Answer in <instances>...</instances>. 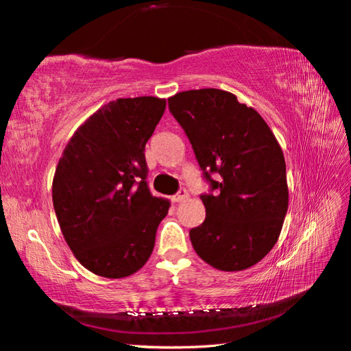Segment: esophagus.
<instances>
[{
    "label": "esophagus",
    "mask_w": 351,
    "mask_h": 351,
    "mask_svg": "<svg viewBox=\"0 0 351 351\" xmlns=\"http://www.w3.org/2000/svg\"><path fill=\"white\" fill-rule=\"evenodd\" d=\"M186 198H187V190L181 187L180 190H178V193L171 197V201H173V203H181V201L186 199Z\"/></svg>",
    "instance_id": "obj_1"
}]
</instances>
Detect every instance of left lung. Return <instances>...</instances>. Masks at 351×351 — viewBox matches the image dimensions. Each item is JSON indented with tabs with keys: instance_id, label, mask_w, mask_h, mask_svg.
I'll list each match as a JSON object with an SVG mask.
<instances>
[{
	"instance_id": "8db88e82",
	"label": "left lung",
	"mask_w": 351,
	"mask_h": 351,
	"mask_svg": "<svg viewBox=\"0 0 351 351\" xmlns=\"http://www.w3.org/2000/svg\"><path fill=\"white\" fill-rule=\"evenodd\" d=\"M169 110L210 187L201 195L206 219L189 232L193 249L219 271L258 263L274 247L288 210L287 165L276 136L254 108L215 88L178 93Z\"/></svg>"
}]
</instances>
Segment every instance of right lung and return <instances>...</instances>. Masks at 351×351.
<instances>
[{
  "label": "right lung",
  "mask_w": 351,
  "mask_h": 351,
  "mask_svg": "<svg viewBox=\"0 0 351 351\" xmlns=\"http://www.w3.org/2000/svg\"><path fill=\"white\" fill-rule=\"evenodd\" d=\"M165 100L117 99L77 128L58 161L52 201L75 258L106 278L147 263L170 203L148 189L145 144Z\"/></svg>",
  "instance_id": "1"
}]
</instances>
